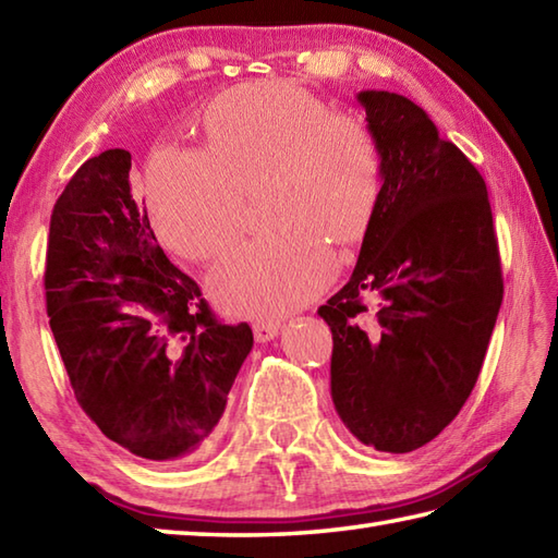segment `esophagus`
Returning a JSON list of instances; mask_svg holds the SVG:
<instances>
[{"label": "esophagus", "mask_w": 558, "mask_h": 558, "mask_svg": "<svg viewBox=\"0 0 558 558\" xmlns=\"http://www.w3.org/2000/svg\"><path fill=\"white\" fill-rule=\"evenodd\" d=\"M280 333V322H272V319H260L254 324V338L258 343H268L272 341Z\"/></svg>", "instance_id": "34e87169"}]
</instances>
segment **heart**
<instances>
[{
    "instance_id": "heart-1",
    "label": "heart",
    "mask_w": 558,
    "mask_h": 558,
    "mask_svg": "<svg viewBox=\"0 0 558 558\" xmlns=\"http://www.w3.org/2000/svg\"><path fill=\"white\" fill-rule=\"evenodd\" d=\"M207 147L159 145L147 163L155 225L171 248L210 258L242 225L244 189L270 177V232L227 248L210 288L227 310L278 316L336 272L331 239L367 232L381 195V151L363 120L331 113L288 84L242 86L205 120Z\"/></svg>"
}]
</instances>
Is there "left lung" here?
Wrapping results in <instances>:
<instances>
[{
	"label": "left lung",
	"instance_id": "left-lung-1",
	"mask_svg": "<svg viewBox=\"0 0 558 558\" xmlns=\"http://www.w3.org/2000/svg\"><path fill=\"white\" fill-rule=\"evenodd\" d=\"M357 104L381 151V195L351 280L319 316L333 333L336 413L363 445L403 454L440 435L472 395L504 278L474 163L411 98L367 89Z\"/></svg>",
	"mask_w": 558,
	"mask_h": 558
}]
</instances>
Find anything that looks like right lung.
Instances as JSON below:
<instances>
[{
	"mask_svg": "<svg viewBox=\"0 0 558 558\" xmlns=\"http://www.w3.org/2000/svg\"><path fill=\"white\" fill-rule=\"evenodd\" d=\"M128 149L86 159L52 207L46 302L74 397L108 440L191 460L220 423L251 353L163 254L130 189Z\"/></svg>",
	"mask_w": 558,
	"mask_h": 558,
	"instance_id": "add662e5",
	"label": "right lung"
}]
</instances>
